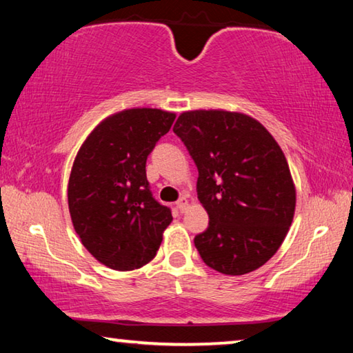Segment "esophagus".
<instances>
[{"label": "esophagus", "instance_id": "34e87169", "mask_svg": "<svg viewBox=\"0 0 353 353\" xmlns=\"http://www.w3.org/2000/svg\"><path fill=\"white\" fill-rule=\"evenodd\" d=\"M177 208H179V210H181L182 213L185 212V210H187V208H188V199L187 198H181V199H179L177 201Z\"/></svg>", "mask_w": 353, "mask_h": 353}]
</instances>
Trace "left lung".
Returning <instances> with one entry per match:
<instances>
[{
    "label": "left lung",
    "instance_id": "obj_1",
    "mask_svg": "<svg viewBox=\"0 0 353 353\" xmlns=\"http://www.w3.org/2000/svg\"><path fill=\"white\" fill-rule=\"evenodd\" d=\"M174 134L198 166V199L208 213L194 246L227 276L252 272L283 243L296 208L288 162L252 117L227 110L183 112Z\"/></svg>",
    "mask_w": 353,
    "mask_h": 353
}]
</instances>
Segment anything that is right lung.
<instances>
[{
  "mask_svg": "<svg viewBox=\"0 0 353 353\" xmlns=\"http://www.w3.org/2000/svg\"><path fill=\"white\" fill-rule=\"evenodd\" d=\"M174 118L160 109L118 112L93 129L76 155L71 221L88 252L112 270L132 271L151 261L172 221L149 190L146 160Z\"/></svg>",
  "mask_w": 353,
  "mask_h": 353,
  "instance_id": "add662e5",
  "label": "right lung"
}]
</instances>
